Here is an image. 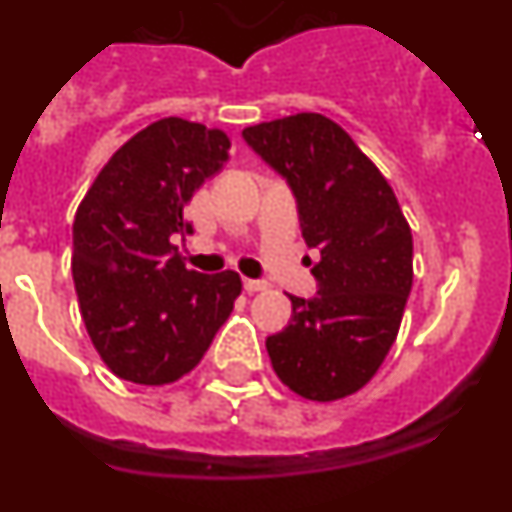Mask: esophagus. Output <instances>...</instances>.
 <instances>
[{
	"mask_svg": "<svg viewBox=\"0 0 512 512\" xmlns=\"http://www.w3.org/2000/svg\"><path fill=\"white\" fill-rule=\"evenodd\" d=\"M243 289H246V292H261V289H266V282L264 279H243Z\"/></svg>",
	"mask_w": 512,
	"mask_h": 512,
	"instance_id": "esophagus-1",
	"label": "esophagus"
}]
</instances>
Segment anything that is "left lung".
<instances>
[{
	"mask_svg": "<svg viewBox=\"0 0 512 512\" xmlns=\"http://www.w3.org/2000/svg\"><path fill=\"white\" fill-rule=\"evenodd\" d=\"M243 140L282 176L297 202L315 297H295L282 333L266 338L289 390L330 402L377 374L413 287V235L397 197L351 135L315 112L261 122Z\"/></svg>",
	"mask_w": 512,
	"mask_h": 512,
	"instance_id": "left-lung-1",
	"label": "left lung"
}]
</instances>
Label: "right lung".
<instances>
[{"mask_svg":"<svg viewBox=\"0 0 512 512\" xmlns=\"http://www.w3.org/2000/svg\"><path fill=\"white\" fill-rule=\"evenodd\" d=\"M223 130L166 117L125 143L81 200L74 271L81 318L110 372L169 384L192 372L241 295L235 271L184 266L174 235L184 212L228 158Z\"/></svg>","mask_w":512,"mask_h":512,"instance_id":"obj_1","label":"right lung"}]
</instances>
